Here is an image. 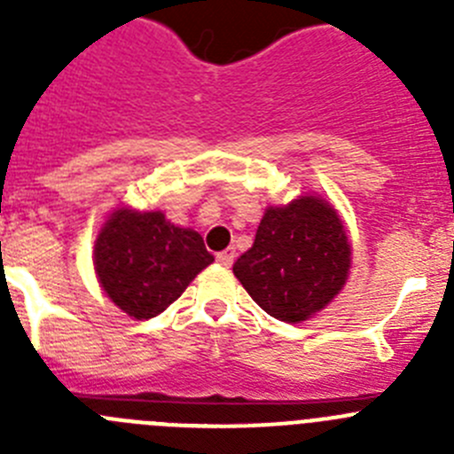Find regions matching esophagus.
Returning <instances> with one entry per match:
<instances>
[{
    "mask_svg": "<svg viewBox=\"0 0 454 454\" xmlns=\"http://www.w3.org/2000/svg\"><path fill=\"white\" fill-rule=\"evenodd\" d=\"M234 256H236V250H234V247H227V250L218 252V254H215V259H218L220 266L230 268L231 263H234Z\"/></svg>",
    "mask_w": 454,
    "mask_h": 454,
    "instance_id": "obj_1",
    "label": "esophagus"
}]
</instances>
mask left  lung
Listing matches in <instances>:
<instances>
[{"instance_id":"1","label":"left lung","mask_w":454,"mask_h":454,"mask_svg":"<svg viewBox=\"0 0 454 454\" xmlns=\"http://www.w3.org/2000/svg\"><path fill=\"white\" fill-rule=\"evenodd\" d=\"M348 270L350 246L343 223L314 195L268 208L254 246L234 263L250 298L284 323L320 311L346 284Z\"/></svg>"}]
</instances>
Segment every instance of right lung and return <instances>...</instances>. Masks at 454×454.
I'll list each match as a JSON object with an SVG mask.
<instances>
[{"mask_svg": "<svg viewBox=\"0 0 454 454\" xmlns=\"http://www.w3.org/2000/svg\"><path fill=\"white\" fill-rule=\"evenodd\" d=\"M211 262L202 236L170 224L161 211H115L95 243L104 291L138 320L166 311Z\"/></svg>", "mask_w": 454, "mask_h": 454, "instance_id": "1", "label": "right lung"}]
</instances>
